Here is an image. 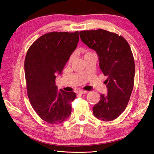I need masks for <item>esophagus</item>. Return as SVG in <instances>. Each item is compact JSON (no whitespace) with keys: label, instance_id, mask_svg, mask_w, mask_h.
I'll use <instances>...</instances> for the list:
<instances>
[{"label":"esophagus","instance_id":"34e87169","mask_svg":"<svg viewBox=\"0 0 154 154\" xmlns=\"http://www.w3.org/2000/svg\"><path fill=\"white\" fill-rule=\"evenodd\" d=\"M88 91H84V90H80L78 92V94H87Z\"/></svg>","mask_w":154,"mask_h":154}]
</instances>
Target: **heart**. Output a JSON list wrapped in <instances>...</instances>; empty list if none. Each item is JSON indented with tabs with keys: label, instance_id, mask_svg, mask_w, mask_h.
I'll return each mask as SVG.
<instances>
[{
	"label": "heart",
	"instance_id": "1",
	"mask_svg": "<svg viewBox=\"0 0 154 154\" xmlns=\"http://www.w3.org/2000/svg\"><path fill=\"white\" fill-rule=\"evenodd\" d=\"M91 53H91V52H89V51H86V52L85 53V55H84V56H86V55H87V54H91ZM74 58H75V54H74V53H72V54L70 56L69 59H68V62H69V63H71L72 61V60L74 59Z\"/></svg>",
	"mask_w": 154,
	"mask_h": 154
}]
</instances>
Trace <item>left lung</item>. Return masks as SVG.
I'll return each mask as SVG.
<instances>
[{"mask_svg":"<svg viewBox=\"0 0 154 154\" xmlns=\"http://www.w3.org/2000/svg\"><path fill=\"white\" fill-rule=\"evenodd\" d=\"M81 40L99 57L107 94H101L93 107L95 117L103 121L117 119L125 111L134 87L135 65L129 44L121 35L99 29L80 32Z\"/></svg>","mask_w":154,"mask_h":154,"instance_id":"8db88e82","label":"left lung"}]
</instances>
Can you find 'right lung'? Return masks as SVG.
<instances>
[{
    "instance_id": "add662e5",
    "label": "right lung",
    "mask_w": 154,
    "mask_h": 154,
    "mask_svg": "<svg viewBox=\"0 0 154 154\" xmlns=\"http://www.w3.org/2000/svg\"><path fill=\"white\" fill-rule=\"evenodd\" d=\"M79 41V33L50 32L33 42L27 52L25 77L30 103L40 118L59 124L71 114L74 91H58L56 75L62 70Z\"/></svg>"
}]
</instances>
